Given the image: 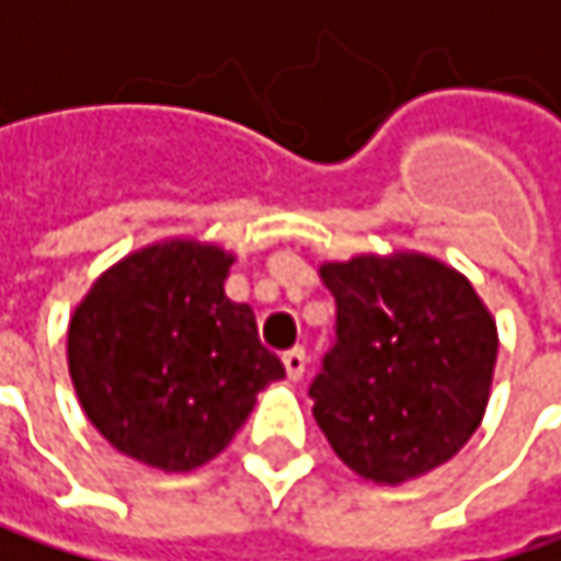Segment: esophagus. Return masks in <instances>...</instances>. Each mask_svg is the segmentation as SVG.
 Segmentation results:
<instances>
[{"label":"esophagus","instance_id":"obj_1","mask_svg":"<svg viewBox=\"0 0 561 561\" xmlns=\"http://www.w3.org/2000/svg\"><path fill=\"white\" fill-rule=\"evenodd\" d=\"M283 363H286V374H289V380H302V374H306V350L302 346H296V350H289L286 356H283Z\"/></svg>","mask_w":561,"mask_h":561}]
</instances>
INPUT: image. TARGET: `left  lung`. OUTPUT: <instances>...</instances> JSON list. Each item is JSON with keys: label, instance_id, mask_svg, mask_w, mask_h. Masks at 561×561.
<instances>
[{"label": "left lung", "instance_id": "1", "mask_svg": "<svg viewBox=\"0 0 561 561\" xmlns=\"http://www.w3.org/2000/svg\"><path fill=\"white\" fill-rule=\"evenodd\" d=\"M336 336L309 383L312 417L356 474L400 484L478 431L499 330L471 283L437 259L359 255L319 268Z\"/></svg>", "mask_w": 561, "mask_h": 561}]
</instances>
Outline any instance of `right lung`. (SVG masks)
Returning a JSON list of instances; mask_svg holds the SVG:
<instances>
[{
  "label": "right lung",
  "instance_id": "obj_1",
  "mask_svg": "<svg viewBox=\"0 0 561 561\" xmlns=\"http://www.w3.org/2000/svg\"><path fill=\"white\" fill-rule=\"evenodd\" d=\"M231 255L164 242L103 272L70 319L67 356L90 424L127 458L191 471L228 447L255 393L286 377L255 312L225 296Z\"/></svg>",
  "mask_w": 561,
  "mask_h": 561
}]
</instances>
